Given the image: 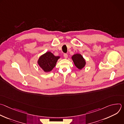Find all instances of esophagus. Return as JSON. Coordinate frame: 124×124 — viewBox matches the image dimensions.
Wrapping results in <instances>:
<instances>
[{
    "label": "esophagus",
    "instance_id": "esophagus-1",
    "mask_svg": "<svg viewBox=\"0 0 124 124\" xmlns=\"http://www.w3.org/2000/svg\"><path fill=\"white\" fill-rule=\"evenodd\" d=\"M68 54H64V58H65V59H67V58H68Z\"/></svg>",
    "mask_w": 124,
    "mask_h": 124
}]
</instances>
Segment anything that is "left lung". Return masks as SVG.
<instances>
[{
  "instance_id": "obj_1",
  "label": "left lung",
  "mask_w": 124,
  "mask_h": 124,
  "mask_svg": "<svg viewBox=\"0 0 124 124\" xmlns=\"http://www.w3.org/2000/svg\"><path fill=\"white\" fill-rule=\"evenodd\" d=\"M72 59L76 66L79 70L82 69L86 65V61L81 54H76L72 56Z\"/></svg>"
}]
</instances>
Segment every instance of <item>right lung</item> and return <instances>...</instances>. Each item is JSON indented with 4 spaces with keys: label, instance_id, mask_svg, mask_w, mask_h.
<instances>
[{
    "label": "right lung",
    "instance_id": "1",
    "mask_svg": "<svg viewBox=\"0 0 124 124\" xmlns=\"http://www.w3.org/2000/svg\"><path fill=\"white\" fill-rule=\"evenodd\" d=\"M60 56H56L50 51H47L42 55L38 60L39 66L46 73L49 72L56 66L57 60Z\"/></svg>",
    "mask_w": 124,
    "mask_h": 124
}]
</instances>
